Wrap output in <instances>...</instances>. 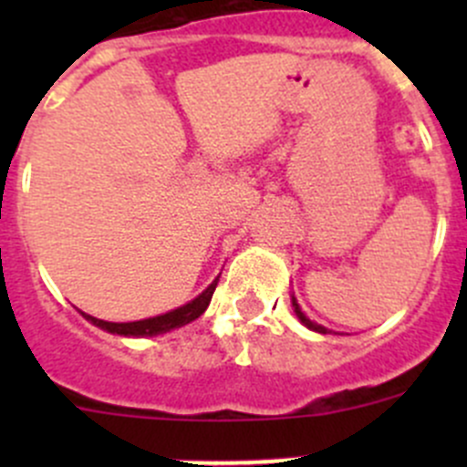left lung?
I'll list each match as a JSON object with an SVG mask.
<instances>
[{
    "label": "left lung",
    "instance_id": "8db88e82",
    "mask_svg": "<svg viewBox=\"0 0 467 467\" xmlns=\"http://www.w3.org/2000/svg\"><path fill=\"white\" fill-rule=\"evenodd\" d=\"M294 309H296V317L300 318V321H303L305 325H307L309 329H314V332H321V334H327V329L323 327V325H318V323H314V321H309L307 317H305L303 312H300V307H298V303H296V298H294Z\"/></svg>",
    "mask_w": 467,
    "mask_h": 467
}]
</instances>
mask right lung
Masks as SVG:
<instances>
[{
  "mask_svg": "<svg viewBox=\"0 0 467 467\" xmlns=\"http://www.w3.org/2000/svg\"><path fill=\"white\" fill-rule=\"evenodd\" d=\"M216 282H219V277H216V280L207 286L199 298H194L192 303L182 305V307L173 309V312L162 314V317L144 318V321H135V323H108V321H101V318L89 317V314H83V317H86L92 325H97V327L108 329V332H112V334H119V337H155V334L171 332V329L182 327V325L196 321V318L205 312L207 305H210L212 294H214V289H216Z\"/></svg>",
  "mask_w": 467,
  "mask_h": 467,
  "instance_id": "right-lung-1",
  "label": "right lung"
}]
</instances>
